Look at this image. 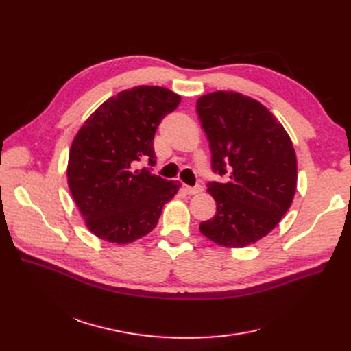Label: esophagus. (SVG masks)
<instances>
[{
    "label": "esophagus",
    "instance_id": "esophagus-1",
    "mask_svg": "<svg viewBox=\"0 0 351 351\" xmlns=\"http://www.w3.org/2000/svg\"><path fill=\"white\" fill-rule=\"evenodd\" d=\"M182 189H184V191H186L187 194H190V195H193V194H197V193H199V191L203 190V189H202V186H195V187H190V186H182Z\"/></svg>",
    "mask_w": 351,
    "mask_h": 351
}]
</instances>
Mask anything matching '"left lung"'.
<instances>
[{"mask_svg": "<svg viewBox=\"0 0 351 351\" xmlns=\"http://www.w3.org/2000/svg\"><path fill=\"white\" fill-rule=\"evenodd\" d=\"M197 112L210 141L211 169L226 177L207 184L217 211L199 224V231L224 247L253 244L269 234L293 203V143L269 110L240 93L199 97Z\"/></svg>", "mask_w": 351, "mask_h": 351, "instance_id": "left-lung-1", "label": "left lung"}]
</instances>
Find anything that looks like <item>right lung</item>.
<instances>
[{
  "label": "right lung",
  "mask_w": 351,
  "mask_h": 351,
  "mask_svg": "<svg viewBox=\"0 0 351 351\" xmlns=\"http://www.w3.org/2000/svg\"><path fill=\"white\" fill-rule=\"evenodd\" d=\"M181 97L169 88L140 86L108 98L71 144L69 187L88 230L106 241L127 244L152 231L178 181H167L137 162L156 164L154 136Z\"/></svg>",
  "instance_id": "right-lung-1"
}]
</instances>
